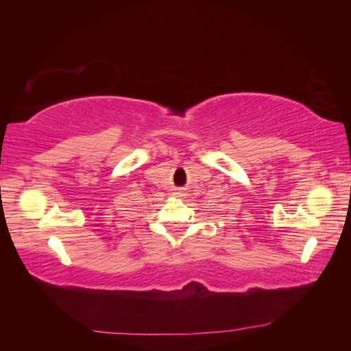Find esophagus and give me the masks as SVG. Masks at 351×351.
I'll return each mask as SVG.
<instances>
[{"instance_id":"esophagus-1","label":"esophagus","mask_w":351,"mask_h":351,"mask_svg":"<svg viewBox=\"0 0 351 351\" xmlns=\"http://www.w3.org/2000/svg\"><path fill=\"white\" fill-rule=\"evenodd\" d=\"M173 195H175V196H184V190L176 189V190L173 191Z\"/></svg>"}]
</instances>
